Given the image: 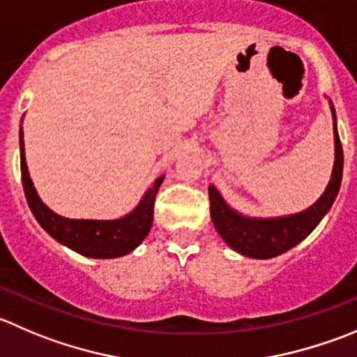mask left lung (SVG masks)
<instances>
[{
	"label": "left lung",
	"mask_w": 357,
	"mask_h": 357,
	"mask_svg": "<svg viewBox=\"0 0 357 357\" xmlns=\"http://www.w3.org/2000/svg\"><path fill=\"white\" fill-rule=\"evenodd\" d=\"M331 115H333V137H335V162L331 179L323 195L305 211L295 214L272 218L245 216L230 206L223 199L216 186L209 185L211 220L214 228L225 242L234 251L242 256L256 259H268L282 255L295 248L303 241L317 225L321 223L328 211L333 206L342 185V171H344V151H342L340 137L337 130V115L330 101Z\"/></svg>",
	"instance_id": "obj_1"
}]
</instances>
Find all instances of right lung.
<instances>
[{
    "label": "right lung",
    "instance_id": "obj_1",
    "mask_svg": "<svg viewBox=\"0 0 357 357\" xmlns=\"http://www.w3.org/2000/svg\"><path fill=\"white\" fill-rule=\"evenodd\" d=\"M19 143L20 174H22V186L29 209L41 228L59 244L86 258L106 259L129 255L144 241L153 223L155 197L165 176H158L155 179L153 185L141 197L139 204L126 216H120L116 220H73V218L54 213L38 195L29 171H27L22 122H20Z\"/></svg>",
    "mask_w": 357,
    "mask_h": 357
}]
</instances>
